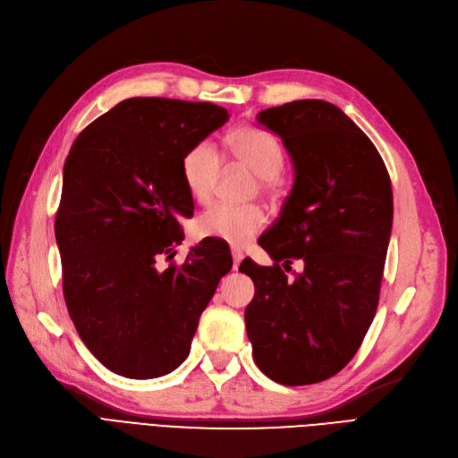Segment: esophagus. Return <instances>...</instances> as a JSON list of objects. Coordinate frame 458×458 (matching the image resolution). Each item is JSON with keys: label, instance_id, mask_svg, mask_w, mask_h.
Wrapping results in <instances>:
<instances>
[{"label": "esophagus", "instance_id": "esophagus-1", "mask_svg": "<svg viewBox=\"0 0 458 458\" xmlns=\"http://www.w3.org/2000/svg\"><path fill=\"white\" fill-rule=\"evenodd\" d=\"M231 254H233V269H239V266L242 262V250L231 249Z\"/></svg>", "mask_w": 458, "mask_h": 458}]
</instances>
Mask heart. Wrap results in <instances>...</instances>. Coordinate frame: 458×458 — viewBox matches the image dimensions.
Instances as JSON below:
<instances>
[{
    "mask_svg": "<svg viewBox=\"0 0 458 458\" xmlns=\"http://www.w3.org/2000/svg\"><path fill=\"white\" fill-rule=\"evenodd\" d=\"M227 146L229 154L254 173L259 191L269 192L276 187V179L285 167V150L276 134L258 127H239L229 132ZM221 167L224 162L212 140L194 142L182 154L181 179L194 202L206 204L212 199ZM264 225L266 214L256 204H214L196 217V231L202 237L219 239L237 246L256 237Z\"/></svg>",
    "mask_w": 458,
    "mask_h": 458,
    "instance_id": "heart-1",
    "label": "heart"
}]
</instances>
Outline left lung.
<instances>
[{"instance_id":"left-lung-1","label":"left lung","mask_w":458,"mask_h":458,"mask_svg":"<svg viewBox=\"0 0 458 458\" xmlns=\"http://www.w3.org/2000/svg\"><path fill=\"white\" fill-rule=\"evenodd\" d=\"M256 119L285 144L294 184L277 224L258 241L274 266L244 259L239 267L256 289L246 333L269 379L310 386L352 360L376 316L391 179L372 140L329 102H289ZM293 259H302L305 271L289 280L282 268Z\"/></svg>"}]
</instances>
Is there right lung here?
Segmentation results:
<instances>
[{"instance_id":"obj_1","label":"right lung","mask_w":458,"mask_h":458,"mask_svg":"<svg viewBox=\"0 0 458 458\" xmlns=\"http://www.w3.org/2000/svg\"><path fill=\"white\" fill-rule=\"evenodd\" d=\"M229 119L208 102L129 98L86 127L64 167L55 239L69 316L107 369L132 379L169 374L191 352L200 314L231 254L200 242L171 259L194 202L181 157Z\"/></svg>"}]
</instances>
